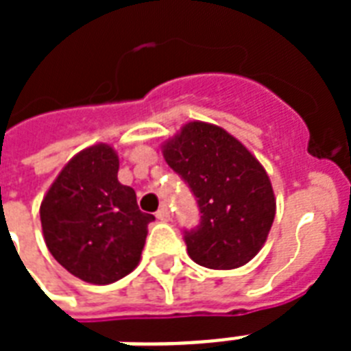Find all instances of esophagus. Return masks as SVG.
Instances as JSON below:
<instances>
[{
	"label": "esophagus",
	"mask_w": 351,
	"mask_h": 351,
	"mask_svg": "<svg viewBox=\"0 0 351 351\" xmlns=\"http://www.w3.org/2000/svg\"><path fill=\"white\" fill-rule=\"evenodd\" d=\"M156 219H158L160 222H167V220L171 219V213L169 209H167V206H162V208L156 211Z\"/></svg>",
	"instance_id": "1"
}]
</instances>
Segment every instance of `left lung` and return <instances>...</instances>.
Returning <instances> with one entry per match:
<instances>
[{
  "label": "left lung",
  "instance_id": "8db88e82",
  "mask_svg": "<svg viewBox=\"0 0 351 351\" xmlns=\"http://www.w3.org/2000/svg\"><path fill=\"white\" fill-rule=\"evenodd\" d=\"M162 153L202 213L200 224L184 234L189 256L209 269L247 264L262 250L277 211L261 162L226 129L198 120L165 140Z\"/></svg>",
  "mask_w": 351,
  "mask_h": 351
}]
</instances>
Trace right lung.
<instances>
[{"label":"right lung","instance_id":"right-lung-1","mask_svg":"<svg viewBox=\"0 0 351 351\" xmlns=\"http://www.w3.org/2000/svg\"><path fill=\"white\" fill-rule=\"evenodd\" d=\"M120 160L95 143L69 160L41 200L43 239L74 277L111 284L134 269L154 217L138 209L136 193L118 182Z\"/></svg>","mask_w":351,"mask_h":351}]
</instances>
